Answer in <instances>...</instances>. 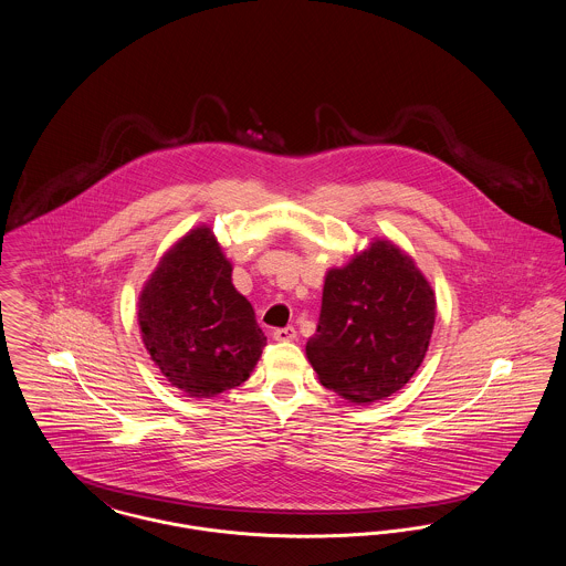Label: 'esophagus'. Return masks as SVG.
I'll return each mask as SVG.
<instances>
[{"label": "esophagus", "mask_w": 566, "mask_h": 566, "mask_svg": "<svg viewBox=\"0 0 566 566\" xmlns=\"http://www.w3.org/2000/svg\"><path fill=\"white\" fill-rule=\"evenodd\" d=\"M273 339H275V342H295L296 331L293 326L275 328V331H273Z\"/></svg>", "instance_id": "esophagus-1"}]
</instances>
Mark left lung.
Instances as JSON below:
<instances>
[{"label":"left lung","mask_w":566,"mask_h":566,"mask_svg":"<svg viewBox=\"0 0 566 566\" xmlns=\"http://www.w3.org/2000/svg\"><path fill=\"white\" fill-rule=\"evenodd\" d=\"M437 301L413 259L374 240L326 271L321 321L305 354L324 388L356 405L401 390L429 350Z\"/></svg>","instance_id":"left-lung-1"}]
</instances>
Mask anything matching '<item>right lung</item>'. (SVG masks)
I'll return each instance as SVG.
<instances>
[{"label":"right lung","mask_w":566,"mask_h":566,"mask_svg":"<svg viewBox=\"0 0 566 566\" xmlns=\"http://www.w3.org/2000/svg\"><path fill=\"white\" fill-rule=\"evenodd\" d=\"M231 271L203 224L163 254L139 293L142 342L167 381L189 397L210 399L243 384L268 344Z\"/></svg>","instance_id":"right-lung-1"}]
</instances>
